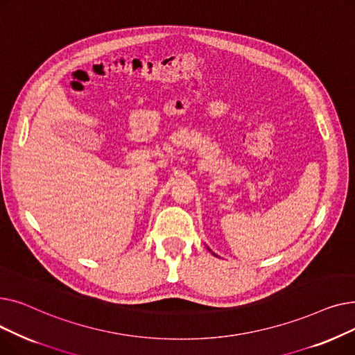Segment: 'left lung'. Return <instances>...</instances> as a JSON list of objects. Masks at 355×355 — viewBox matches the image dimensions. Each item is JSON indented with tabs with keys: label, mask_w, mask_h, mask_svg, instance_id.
Instances as JSON below:
<instances>
[{
	"label": "left lung",
	"mask_w": 355,
	"mask_h": 355,
	"mask_svg": "<svg viewBox=\"0 0 355 355\" xmlns=\"http://www.w3.org/2000/svg\"><path fill=\"white\" fill-rule=\"evenodd\" d=\"M213 254H214V253H213ZM214 256H216V254H214Z\"/></svg>",
	"instance_id": "8db88e82"
}]
</instances>
